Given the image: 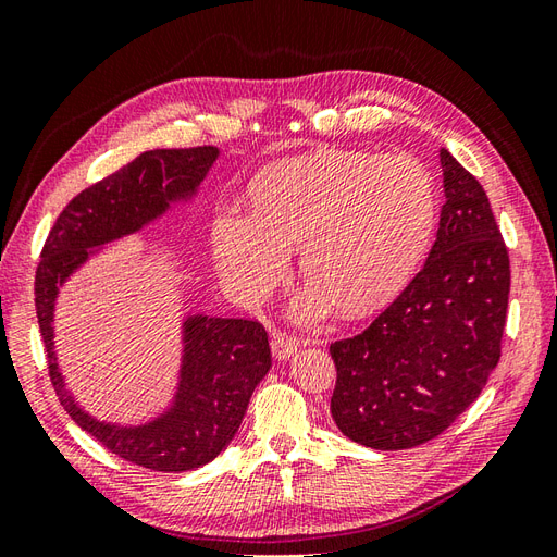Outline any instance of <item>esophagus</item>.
I'll return each mask as SVG.
<instances>
[{
	"label": "esophagus",
	"instance_id": "1",
	"mask_svg": "<svg viewBox=\"0 0 557 557\" xmlns=\"http://www.w3.org/2000/svg\"><path fill=\"white\" fill-rule=\"evenodd\" d=\"M272 350H274V358H276V360H290L293 356H297L299 342L295 339V336L276 332V334L272 336Z\"/></svg>",
	"mask_w": 557,
	"mask_h": 557
}]
</instances>
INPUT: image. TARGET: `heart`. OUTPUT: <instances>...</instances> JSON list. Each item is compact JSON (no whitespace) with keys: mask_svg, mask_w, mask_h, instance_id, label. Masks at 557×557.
Returning <instances> with one entry per match:
<instances>
[{"mask_svg":"<svg viewBox=\"0 0 557 557\" xmlns=\"http://www.w3.org/2000/svg\"><path fill=\"white\" fill-rule=\"evenodd\" d=\"M250 205L252 213L223 209L213 218L223 278L244 299H262L299 248L311 285L295 313L313 320L332 305L346 315L385 305L430 239L436 197L428 170L409 156L325 150L258 176Z\"/></svg>","mask_w":557,"mask_h":557,"instance_id":"heart-1","label":"heart"}]
</instances>
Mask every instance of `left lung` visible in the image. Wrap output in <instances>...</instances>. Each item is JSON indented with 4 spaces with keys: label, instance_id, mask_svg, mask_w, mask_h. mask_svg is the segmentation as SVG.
<instances>
[{
    "label": "left lung",
    "instance_id": "left-lung-1",
    "mask_svg": "<svg viewBox=\"0 0 557 557\" xmlns=\"http://www.w3.org/2000/svg\"><path fill=\"white\" fill-rule=\"evenodd\" d=\"M440 162L446 201L423 269L364 332L330 346L332 418L367 448L440 436L499 362L509 252L483 185L446 148Z\"/></svg>",
    "mask_w": 557,
    "mask_h": 557
}]
</instances>
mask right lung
<instances>
[{
	"label": "right lung",
	"mask_w": 557,
	"mask_h": 557,
	"mask_svg": "<svg viewBox=\"0 0 557 557\" xmlns=\"http://www.w3.org/2000/svg\"><path fill=\"white\" fill-rule=\"evenodd\" d=\"M221 156L215 146L146 150L123 170L76 195L50 230L37 269V318L48 372L74 423L117 458L153 471L211 462L234 440L248 401L272 367L267 332L256 320L188 313L181 320V364L170 404L146 423L123 425L86 411L66 387L55 350L60 288L111 244L193 205Z\"/></svg>",
	"instance_id": "obj_1"
}]
</instances>
